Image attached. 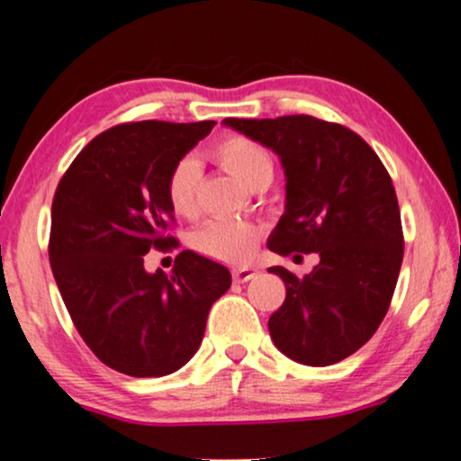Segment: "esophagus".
<instances>
[{
  "label": "esophagus",
  "instance_id": "esophagus-1",
  "mask_svg": "<svg viewBox=\"0 0 461 461\" xmlns=\"http://www.w3.org/2000/svg\"><path fill=\"white\" fill-rule=\"evenodd\" d=\"M256 275H258V268H251V267L232 268V279H235V283H245V281L254 279Z\"/></svg>",
  "mask_w": 461,
  "mask_h": 461
}]
</instances>
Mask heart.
<instances>
[{"instance_id": "1", "label": "heart", "mask_w": 461, "mask_h": 461, "mask_svg": "<svg viewBox=\"0 0 461 461\" xmlns=\"http://www.w3.org/2000/svg\"><path fill=\"white\" fill-rule=\"evenodd\" d=\"M212 159L237 176L251 191H264L275 178V159L267 147L243 134H224L212 144ZM201 172L191 157L176 161L166 180V197L180 218L199 216ZM260 229L243 220H216L191 235V248L210 260L224 264L248 262L260 243Z\"/></svg>"}]
</instances>
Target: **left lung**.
<instances>
[{
  "label": "left lung",
  "instance_id": "obj_1",
  "mask_svg": "<svg viewBox=\"0 0 461 461\" xmlns=\"http://www.w3.org/2000/svg\"><path fill=\"white\" fill-rule=\"evenodd\" d=\"M224 123L273 149L285 167V213L268 249L321 258L304 276L268 268L285 283V302L268 319L270 338L298 363L342 361L380 327L399 279L405 239L393 178L346 125L311 115Z\"/></svg>",
  "mask_w": 461,
  "mask_h": 461
}]
</instances>
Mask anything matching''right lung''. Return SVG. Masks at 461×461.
Returning a JSON list of instances; mask_svg holds the SVG:
<instances>
[{
	"mask_svg": "<svg viewBox=\"0 0 461 461\" xmlns=\"http://www.w3.org/2000/svg\"><path fill=\"white\" fill-rule=\"evenodd\" d=\"M213 122H130L104 130L75 157L52 201L48 254L73 325L106 367L131 377L180 369L230 287L222 264L180 251L172 275H149L150 249L172 251L169 169Z\"/></svg>",
	"mask_w": 461,
	"mask_h": 461,
	"instance_id": "1",
	"label": "right lung"
}]
</instances>
